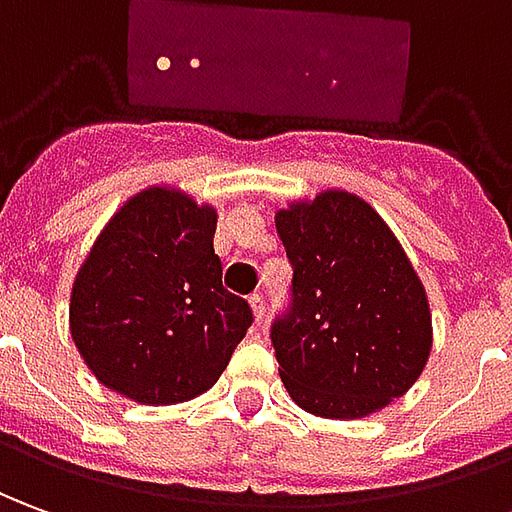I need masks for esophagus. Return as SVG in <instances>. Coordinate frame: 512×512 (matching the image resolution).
Wrapping results in <instances>:
<instances>
[{
  "label": "esophagus",
  "mask_w": 512,
  "mask_h": 512,
  "mask_svg": "<svg viewBox=\"0 0 512 512\" xmlns=\"http://www.w3.org/2000/svg\"><path fill=\"white\" fill-rule=\"evenodd\" d=\"M250 309H253V320L262 323L264 320V298L262 295H250Z\"/></svg>",
  "instance_id": "34e87169"
}]
</instances>
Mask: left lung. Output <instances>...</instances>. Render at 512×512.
Instances as JSON below:
<instances>
[{
  "label": "left lung",
  "mask_w": 512,
  "mask_h": 512,
  "mask_svg": "<svg viewBox=\"0 0 512 512\" xmlns=\"http://www.w3.org/2000/svg\"><path fill=\"white\" fill-rule=\"evenodd\" d=\"M276 228L292 309L273 326L278 373L301 410L357 421L404 396L432 354L424 284L365 197L323 189L287 200Z\"/></svg>",
  "instance_id": "1"
}]
</instances>
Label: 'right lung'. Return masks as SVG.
<instances>
[{
    "mask_svg": "<svg viewBox=\"0 0 512 512\" xmlns=\"http://www.w3.org/2000/svg\"><path fill=\"white\" fill-rule=\"evenodd\" d=\"M217 209L172 183L128 197L69 292V334L94 379L136 404L206 393L253 323L222 287Z\"/></svg>",
    "mask_w": 512,
    "mask_h": 512,
    "instance_id": "obj_1",
    "label": "right lung"
}]
</instances>
